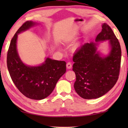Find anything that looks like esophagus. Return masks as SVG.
<instances>
[{
	"instance_id": "esophagus-1",
	"label": "esophagus",
	"mask_w": 128,
	"mask_h": 128,
	"mask_svg": "<svg viewBox=\"0 0 128 128\" xmlns=\"http://www.w3.org/2000/svg\"><path fill=\"white\" fill-rule=\"evenodd\" d=\"M72 64L70 63V62H67V64H66V68H68V69H71V68H72Z\"/></svg>"
}]
</instances>
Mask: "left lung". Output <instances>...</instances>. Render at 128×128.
Segmentation results:
<instances>
[{
	"mask_svg": "<svg viewBox=\"0 0 128 128\" xmlns=\"http://www.w3.org/2000/svg\"><path fill=\"white\" fill-rule=\"evenodd\" d=\"M109 40L111 51L107 57L102 58L96 52V44H82L73 56V70L76 81V92L86 99L98 98L111 89L118 81L121 66V50L118 40L106 23L96 36V42Z\"/></svg>",
	"mask_w": 128,
	"mask_h": 128,
	"instance_id": "obj_1",
	"label": "left lung"
}]
</instances>
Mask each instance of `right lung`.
I'll use <instances>...</instances> for the list:
<instances>
[{
    "mask_svg": "<svg viewBox=\"0 0 128 128\" xmlns=\"http://www.w3.org/2000/svg\"><path fill=\"white\" fill-rule=\"evenodd\" d=\"M34 25L33 21H26L15 33L8 50L7 64L17 89L27 98L40 100L53 92L58 80L66 72V62L47 58L41 66H30L21 62L16 49L17 35Z\"/></svg>",
    "mask_w": 128,
    "mask_h": 128,
    "instance_id": "obj_1",
    "label": "right lung"
}]
</instances>
